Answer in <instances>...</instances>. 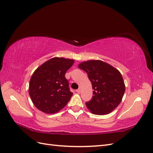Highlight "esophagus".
<instances>
[{"label": "esophagus", "instance_id": "1", "mask_svg": "<svg viewBox=\"0 0 153 153\" xmlns=\"http://www.w3.org/2000/svg\"><path fill=\"white\" fill-rule=\"evenodd\" d=\"M76 92H77V93L79 94V93L81 92V88H78L77 90H76Z\"/></svg>", "mask_w": 153, "mask_h": 153}]
</instances>
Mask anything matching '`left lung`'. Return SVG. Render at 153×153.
I'll use <instances>...</instances> for the list:
<instances>
[{"label":"left lung","instance_id":"1","mask_svg":"<svg viewBox=\"0 0 153 153\" xmlns=\"http://www.w3.org/2000/svg\"><path fill=\"white\" fill-rule=\"evenodd\" d=\"M79 68L88 74L92 85L93 96L86 102L88 110L95 115H107L119 105L125 92V85L120 72L101 60L81 63Z\"/></svg>","mask_w":153,"mask_h":153}]
</instances>
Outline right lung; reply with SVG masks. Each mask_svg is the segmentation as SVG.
Masks as SVG:
<instances>
[{
  "label": "right lung",
  "mask_w": 153,
  "mask_h": 153,
  "mask_svg": "<svg viewBox=\"0 0 153 153\" xmlns=\"http://www.w3.org/2000/svg\"><path fill=\"white\" fill-rule=\"evenodd\" d=\"M74 60L55 57L47 61L34 72L29 93L34 105L45 113L52 114L63 109L73 95L65 77Z\"/></svg>",
  "instance_id": "1"
}]
</instances>
